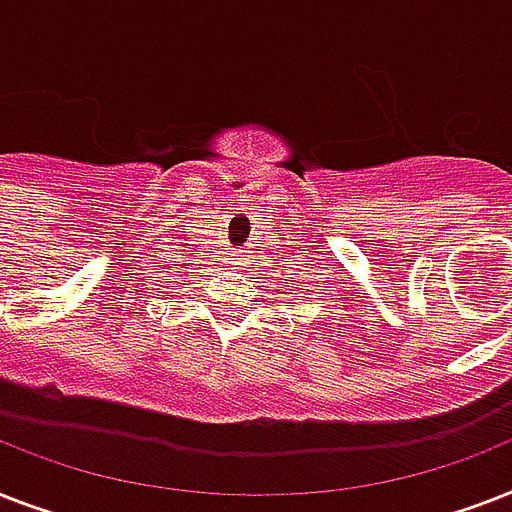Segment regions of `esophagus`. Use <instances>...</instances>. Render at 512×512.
<instances>
[{"instance_id": "34e87169", "label": "esophagus", "mask_w": 512, "mask_h": 512, "mask_svg": "<svg viewBox=\"0 0 512 512\" xmlns=\"http://www.w3.org/2000/svg\"><path fill=\"white\" fill-rule=\"evenodd\" d=\"M233 260H236V257H233Z\"/></svg>"}]
</instances>
